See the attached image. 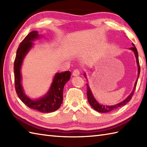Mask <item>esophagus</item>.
I'll use <instances>...</instances> for the list:
<instances>
[{
  "label": "esophagus",
  "instance_id": "obj_1",
  "mask_svg": "<svg viewBox=\"0 0 147 147\" xmlns=\"http://www.w3.org/2000/svg\"><path fill=\"white\" fill-rule=\"evenodd\" d=\"M80 74V71L78 69H74L73 72V76H79Z\"/></svg>",
  "mask_w": 147,
  "mask_h": 147
}]
</instances>
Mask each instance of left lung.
<instances>
[{
    "label": "left lung",
    "mask_w": 147,
    "mask_h": 147,
    "mask_svg": "<svg viewBox=\"0 0 147 147\" xmlns=\"http://www.w3.org/2000/svg\"><path fill=\"white\" fill-rule=\"evenodd\" d=\"M132 45H133L132 47L129 48V49L131 50V51H133L134 52V54H135V55L136 59V64H137V65H138V77H137V79L135 82V85H134V88H133V91L125 100H124L123 101L121 102L120 103H119V104H115L114 105H111V106L105 105H104L100 104L96 100L95 97L93 96V95L91 91V90H90V88L88 84L86 83V86H87L86 94H87V97H88V102H89L90 105L92 107V108L94 109L96 111L99 112H102V113H106V112H111L112 111H114V110H115V109H117L121 107H123V106H124V105H125L127 103L129 102L130 100L131 99L132 96L134 94V92H135V88H136V84H137V82H138V77L140 76V63H139L138 51H137V49L136 48L135 45H134L133 43H132ZM84 76H85V78H86V76L85 73H84Z\"/></svg>",
    "instance_id": "1"
}]
</instances>
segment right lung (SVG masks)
I'll return each mask as SVG.
<instances>
[{
  "instance_id": "obj_1",
  "label": "right lung",
  "mask_w": 147,
  "mask_h": 147,
  "mask_svg": "<svg viewBox=\"0 0 147 147\" xmlns=\"http://www.w3.org/2000/svg\"><path fill=\"white\" fill-rule=\"evenodd\" d=\"M39 37L40 36L38 32L33 31L19 45L14 64L15 88L18 97L28 107L40 112L49 113L57 111L61 105L63 100L64 87L69 80L71 74L70 71L56 73L48 92L43 97L33 100L26 96L21 85V67L24 58L33 47V41Z\"/></svg>"
}]
</instances>
